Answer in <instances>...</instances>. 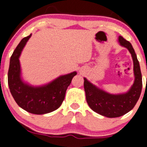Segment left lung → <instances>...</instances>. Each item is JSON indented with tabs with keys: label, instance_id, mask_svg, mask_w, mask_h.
<instances>
[{
	"label": "left lung",
	"instance_id": "obj_1",
	"mask_svg": "<svg viewBox=\"0 0 147 147\" xmlns=\"http://www.w3.org/2000/svg\"><path fill=\"white\" fill-rule=\"evenodd\" d=\"M118 42L131 53L134 61V84L127 92L112 94L99 88L84 78L86 101L90 109L107 117H118L131 110L139 98L142 89V76L139 62L131 42L119 36Z\"/></svg>",
	"mask_w": 147,
	"mask_h": 147
}]
</instances>
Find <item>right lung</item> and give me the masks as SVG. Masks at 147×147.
I'll return each mask as SVG.
<instances>
[{"mask_svg":"<svg viewBox=\"0 0 147 147\" xmlns=\"http://www.w3.org/2000/svg\"><path fill=\"white\" fill-rule=\"evenodd\" d=\"M32 36L24 38L10 59L8 83L11 94L19 106L30 113L44 115L58 109L65 97L66 90L77 72L60 75L49 83L34 86L22 78L20 57L26 43Z\"/></svg>","mask_w":147,"mask_h":147,"instance_id":"right-lung-1","label":"right lung"}]
</instances>
